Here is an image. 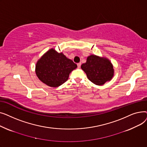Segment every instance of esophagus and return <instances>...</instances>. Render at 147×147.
Masks as SVG:
<instances>
[{"mask_svg": "<svg viewBox=\"0 0 147 147\" xmlns=\"http://www.w3.org/2000/svg\"><path fill=\"white\" fill-rule=\"evenodd\" d=\"M80 66H81V63H78V68H80Z\"/></svg>", "mask_w": 147, "mask_h": 147, "instance_id": "esophagus-1", "label": "esophagus"}]
</instances>
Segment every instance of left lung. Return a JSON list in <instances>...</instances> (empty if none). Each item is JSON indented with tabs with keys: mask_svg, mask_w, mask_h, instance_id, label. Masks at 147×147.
<instances>
[{
	"mask_svg": "<svg viewBox=\"0 0 147 147\" xmlns=\"http://www.w3.org/2000/svg\"><path fill=\"white\" fill-rule=\"evenodd\" d=\"M81 68L86 74L88 79L96 85H102L111 80L114 76V68L110 61L95 55L89 56Z\"/></svg>",
	"mask_w": 147,
	"mask_h": 147,
	"instance_id": "obj_1",
	"label": "left lung"
}]
</instances>
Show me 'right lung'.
Listing matches in <instances>:
<instances>
[{"label": "right lung", "instance_id": "1", "mask_svg": "<svg viewBox=\"0 0 147 147\" xmlns=\"http://www.w3.org/2000/svg\"><path fill=\"white\" fill-rule=\"evenodd\" d=\"M77 64L63 53L54 49L46 52L36 65V74L40 81L51 87L57 88L64 83Z\"/></svg>", "mask_w": 147, "mask_h": 147}]
</instances>
